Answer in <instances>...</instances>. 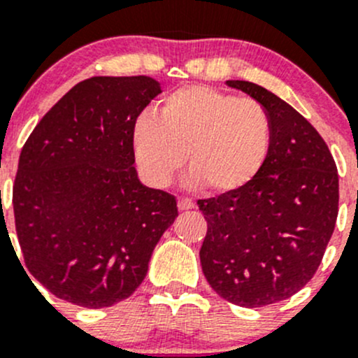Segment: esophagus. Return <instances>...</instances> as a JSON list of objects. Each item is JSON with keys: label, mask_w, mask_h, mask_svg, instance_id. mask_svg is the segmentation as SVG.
Segmentation results:
<instances>
[{"label": "esophagus", "mask_w": 358, "mask_h": 358, "mask_svg": "<svg viewBox=\"0 0 358 358\" xmlns=\"http://www.w3.org/2000/svg\"><path fill=\"white\" fill-rule=\"evenodd\" d=\"M194 206H196V204H194V201L189 199V197H180L178 199V210H192Z\"/></svg>", "instance_id": "1"}]
</instances>
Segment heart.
I'll return each mask as SVG.
<instances>
[{"mask_svg":"<svg viewBox=\"0 0 358 358\" xmlns=\"http://www.w3.org/2000/svg\"><path fill=\"white\" fill-rule=\"evenodd\" d=\"M271 147V115L259 101L208 85L176 89L133 129L134 159L154 187L169 185L187 155L192 185L236 192L259 176Z\"/></svg>","mask_w":358,"mask_h":358,"instance_id":"heart-1","label":"heart"}]
</instances>
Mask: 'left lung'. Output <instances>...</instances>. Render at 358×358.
<instances>
[{
    "label": "left lung",
    "mask_w": 358,
    "mask_h": 358,
    "mask_svg": "<svg viewBox=\"0 0 358 358\" xmlns=\"http://www.w3.org/2000/svg\"><path fill=\"white\" fill-rule=\"evenodd\" d=\"M269 112L273 147L245 189L199 199L208 222L201 266L232 304L260 308L289 299L317 273L338 218V168L318 131L257 83L227 80Z\"/></svg>",
    "instance_id": "8db88e82"
}]
</instances>
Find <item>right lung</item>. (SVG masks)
I'll use <instances>...</instances> for the list:
<instances>
[{
  "label": "right lung",
  "mask_w": 358,
  "mask_h": 358,
  "mask_svg": "<svg viewBox=\"0 0 358 358\" xmlns=\"http://www.w3.org/2000/svg\"><path fill=\"white\" fill-rule=\"evenodd\" d=\"M161 92L143 75L83 80L20 152L19 245L27 271L59 299L94 310L127 299L178 217L175 196L145 187L134 168V124Z\"/></svg>",
  "instance_id": "add662e5"
}]
</instances>
